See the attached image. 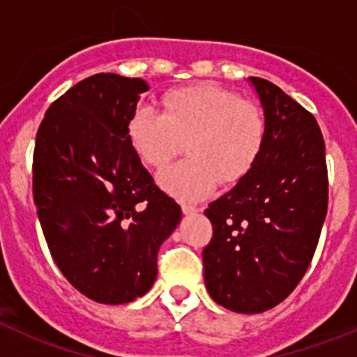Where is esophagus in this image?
<instances>
[{
  "label": "esophagus",
  "instance_id": "1",
  "mask_svg": "<svg viewBox=\"0 0 357 357\" xmlns=\"http://www.w3.org/2000/svg\"><path fill=\"white\" fill-rule=\"evenodd\" d=\"M182 213L195 214V213H198V209L195 206H191V204H182Z\"/></svg>",
  "mask_w": 357,
  "mask_h": 357
}]
</instances>
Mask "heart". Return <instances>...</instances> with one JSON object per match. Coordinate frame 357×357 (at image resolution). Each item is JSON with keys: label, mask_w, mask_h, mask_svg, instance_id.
<instances>
[{"label": "heart", "mask_w": 357, "mask_h": 357, "mask_svg": "<svg viewBox=\"0 0 357 357\" xmlns=\"http://www.w3.org/2000/svg\"><path fill=\"white\" fill-rule=\"evenodd\" d=\"M128 141L150 168H162L182 148L188 159L160 173L166 191L182 200H198L216 188L250 173L266 143L263 110L216 85H195L162 98V112L135 109L127 125Z\"/></svg>", "instance_id": "obj_1"}]
</instances>
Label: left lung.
<instances>
[{"label": "left lung", "instance_id": "left-lung-1", "mask_svg": "<svg viewBox=\"0 0 357 357\" xmlns=\"http://www.w3.org/2000/svg\"><path fill=\"white\" fill-rule=\"evenodd\" d=\"M266 119V143L247 176L211 202L204 248L211 298L236 313H263L296 288L327 214L326 144L311 112L275 84L250 77Z\"/></svg>", "mask_w": 357, "mask_h": 357}]
</instances>
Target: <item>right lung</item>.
I'll use <instances>...</instances> for the list:
<instances>
[{"label":"right lung","mask_w":357,"mask_h":357,"mask_svg":"<svg viewBox=\"0 0 357 357\" xmlns=\"http://www.w3.org/2000/svg\"><path fill=\"white\" fill-rule=\"evenodd\" d=\"M141 78L98 73L50 105L33 150V202L62 275L100 304H127L157 277L182 218L128 141Z\"/></svg>","instance_id":"add662e5"}]
</instances>
